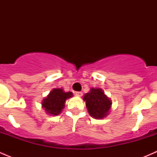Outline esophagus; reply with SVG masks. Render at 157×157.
Wrapping results in <instances>:
<instances>
[{
	"instance_id": "esophagus-1",
	"label": "esophagus",
	"mask_w": 157,
	"mask_h": 157,
	"mask_svg": "<svg viewBox=\"0 0 157 157\" xmlns=\"http://www.w3.org/2000/svg\"><path fill=\"white\" fill-rule=\"evenodd\" d=\"M75 95L77 96H83V93L82 92H76Z\"/></svg>"
}]
</instances>
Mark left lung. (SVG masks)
<instances>
[{
  "label": "left lung",
  "instance_id": "obj_1",
  "mask_svg": "<svg viewBox=\"0 0 157 157\" xmlns=\"http://www.w3.org/2000/svg\"><path fill=\"white\" fill-rule=\"evenodd\" d=\"M83 100L89 114L96 119H102L107 116L112 106V101L100 88H91L83 96Z\"/></svg>",
  "mask_w": 157,
  "mask_h": 157
}]
</instances>
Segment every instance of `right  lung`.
<instances>
[{"label": "right lung", "mask_w": 157, "mask_h": 157, "mask_svg": "<svg viewBox=\"0 0 157 157\" xmlns=\"http://www.w3.org/2000/svg\"><path fill=\"white\" fill-rule=\"evenodd\" d=\"M72 96L71 92H64L60 88L53 89L42 100V106L46 111V113L54 116L58 115L64 109L65 101Z\"/></svg>", "instance_id": "add662e5"}]
</instances>
